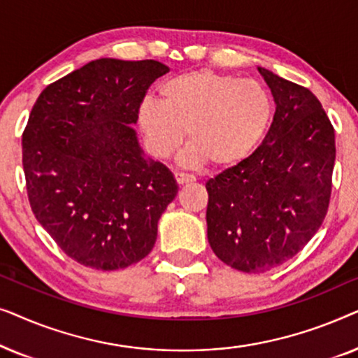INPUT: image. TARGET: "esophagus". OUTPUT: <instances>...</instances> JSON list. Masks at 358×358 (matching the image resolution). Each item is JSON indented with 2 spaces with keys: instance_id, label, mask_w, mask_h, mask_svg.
<instances>
[{
  "instance_id": "obj_1",
  "label": "esophagus",
  "mask_w": 358,
  "mask_h": 358,
  "mask_svg": "<svg viewBox=\"0 0 358 358\" xmlns=\"http://www.w3.org/2000/svg\"><path fill=\"white\" fill-rule=\"evenodd\" d=\"M174 178H176V182H178L179 185L194 182L195 180V176L187 174V173H174Z\"/></svg>"
}]
</instances>
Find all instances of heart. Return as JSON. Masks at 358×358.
Instances as JSON below:
<instances>
[{
    "instance_id": "heart-1",
    "label": "heart",
    "mask_w": 358,
    "mask_h": 358,
    "mask_svg": "<svg viewBox=\"0 0 358 358\" xmlns=\"http://www.w3.org/2000/svg\"><path fill=\"white\" fill-rule=\"evenodd\" d=\"M159 99H145L138 125L155 158L174 153L189 135L182 161L228 168L251 156L271 124L272 97L261 83L212 70L164 81Z\"/></svg>"
}]
</instances>
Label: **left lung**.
Masks as SVG:
<instances>
[{
    "label": "left lung",
    "instance_id": "1",
    "mask_svg": "<svg viewBox=\"0 0 358 358\" xmlns=\"http://www.w3.org/2000/svg\"><path fill=\"white\" fill-rule=\"evenodd\" d=\"M259 73L277 104L271 129L251 156L205 184L210 248L248 273L282 266L315 236L336 161L334 127L320 99L266 68Z\"/></svg>",
    "mask_w": 358,
    "mask_h": 358
}]
</instances>
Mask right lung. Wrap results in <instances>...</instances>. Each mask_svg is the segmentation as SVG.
Masks as SVG:
<instances>
[{"instance_id":"add662e5","label":"right lung","mask_w":358,"mask_h":358,"mask_svg":"<svg viewBox=\"0 0 358 358\" xmlns=\"http://www.w3.org/2000/svg\"><path fill=\"white\" fill-rule=\"evenodd\" d=\"M169 68L99 58L48 85L22 131L37 222L73 261L117 271L150 254L178 194L171 171L143 158L135 130L146 91Z\"/></svg>"}]
</instances>
